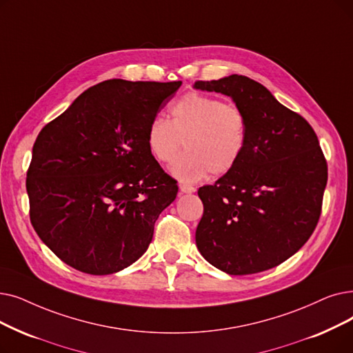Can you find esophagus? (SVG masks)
I'll use <instances>...</instances> for the list:
<instances>
[{
	"label": "esophagus",
	"mask_w": 353,
	"mask_h": 353,
	"mask_svg": "<svg viewBox=\"0 0 353 353\" xmlns=\"http://www.w3.org/2000/svg\"><path fill=\"white\" fill-rule=\"evenodd\" d=\"M180 192L181 193H194L196 188H193L190 185H186V183H181V185H180Z\"/></svg>",
	"instance_id": "obj_1"
}]
</instances>
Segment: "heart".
Segmentation results:
<instances>
[{
    "mask_svg": "<svg viewBox=\"0 0 353 353\" xmlns=\"http://www.w3.org/2000/svg\"><path fill=\"white\" fill-rule=\"evenodd\" d=\"M170 119L156 117L147 128V147L151 156L163 164L176 160L172 174L185 183L203 179L209 172L221 176L241 160L247 147V117L236 105L225 103L210 95L190 94L174 101Z\"/></svg>",
    "mask_w": 353,
    "mask_h": 353,
    "instance_id": "1",
    "label": "heart"
}]
</instances>
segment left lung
Returning a JSON list of instances; mask_svg holds the SVG:
<instances>
[{"label":"left lung","mask_w":353,"mask_h":353,"mask_svg":"<svg viewBox=\"0 0 353 353\" xmlns=\"http://www.w3.org/2000/svg\"><path fill=\"white\" fill-rule=\"evenodd\" d=\"M193 86L231 98L247 117L248 130L238 164L197 192L203 202L197 250L231 275L277 267L307 242L320 218L327 164L317 135L301 115L247 76Z\"/></svg>","instance_id":"8db88e82"}]
</instances>
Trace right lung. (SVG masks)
<instances>
[{"instance_id": "obj_1", "label": "right lung", "mask_w": 353, "mask_h": 353, "mask_svg": "<svg viewBox=\"0 0 353 353\" xmlns=\"http://www.w3.org/2000/svg\"><path fill=\"white\" fill-rule=\"evenodd\" d=\"M181 82L111 79L85 90L33 145L30 221L63 263L92 275L130 267L177 196L147 147V128Z\"/></svg>"}]
</instances>
